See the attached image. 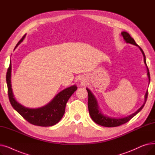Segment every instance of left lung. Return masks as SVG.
Returning <instances> with one entry per match:
<instances>
[{
	"label": "left lung",
	"instance_id": "1",
	"mask_svg": "<svg viewBox=\"0 0 155 155\" xmlns=\"http://www.w3.org/2000/svg\"><path fill=\"white\" fill-rule=\"evenodd\" d=\"M122 36H123V38L124 39L125 41L127 43H129L133 45H135L136 46H137L138 48H140V50H141V51L143 53V57H144V64L146 65V68H147V75L148 77V79H149V83L150 82V71L148 70V68L147 67V64H146V56L145 54L143 51L142 49L138 46L136 42L134 40L133 38H132L131 37V36L129 35V34L128 32H126V31H123L121 32ZM87 91L88 92V111H89V114H90V116L92 118V119L95 122V123H97V124L101 125L102 126H104V127H116V126H120L123 124H125L130 120L134 116H135L137 114L140 112L141 110L143 108L144 105L146 103V100H147V97H148V91L147 92H146L145 94V101H144V103L142 105V106L139 109H137L135 112H134L132 114L127 116L126 117H121V118H116V117H109L107 116L106 115H104L102 113L101 110H100L98 104H97V99H95V96L94 95V94L92 93V92L89 90L88 88H87Z\"/></svg>",
	"mask_w": 155,
	"mask_h": 155
}]
</instances>
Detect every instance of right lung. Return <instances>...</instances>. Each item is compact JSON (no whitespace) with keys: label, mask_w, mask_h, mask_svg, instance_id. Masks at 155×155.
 I'll return each mask as SVG.
<instances>
[{"label":"right lung","mask_w":155,"mask_h":155,"mask_svg":"<svg viewBox=\"0 0 155 155\" xmlns=\"http://www.w3.org/2000/svg\"><path fill=\"white\" fill-rule=\"evenodd\" d=\"M25 36L26 35H24L16 45L14 50L22 41ZM11 61L9 67L7 69L6 82L8 95L12 107L24 119L33 125L48 127L52 126L58 123L64 115L67 102L71 95L77 91V87L74 85L64 89L57 94L52 101L43 107L36 109L26 107L16 101L14 97L11 88Z\"/></svg>","instance_id":"obj_1"}]
</instances>
